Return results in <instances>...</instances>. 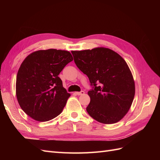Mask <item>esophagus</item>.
<instances>
[{
  "label": "esophagus",
  "instance_id": "1",
  "mask_svg": "<svg viewBox=\"0 0 160 160\" xmlns=\"http://www.w3.org/2000/svg\"><path fill=\"white\" fill-rule=\"evenodd\" d=\"M85 93V92L83 91H81L79 92H75V94L77 95H82Z\"/></svg>",
  "mask_w": 160,
  "mask_h": 160
}]
</instances>
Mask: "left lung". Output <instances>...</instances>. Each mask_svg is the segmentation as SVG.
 <instances>
[{
    "mask_svg": "<svg viewBox=\"0 0 160 160\" xmlns=\"http://www.w3.org/2000/svg\"><path fill=\"white\" fill-rule=\"evenodd\" d=\"M77 67L88 77L91 89L86 110L105 124L118 122L128 113L135 95V83L126 62L108 48L71 51Z\"/></svg>",
    "mask_w": 160,
    "mask_h": 160,
    "instance_id": "left-lung-1",
    "label": "left lung"
}]
</instances>
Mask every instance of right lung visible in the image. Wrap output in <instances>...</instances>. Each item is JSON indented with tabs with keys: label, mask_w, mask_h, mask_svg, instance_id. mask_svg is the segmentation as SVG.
<instances>
[{
	"label": "right lung",
	"mask_w": 160,
	"mask_h": 160,
	"mask_svg": "<svg viewBox=\"0 0 160 160\" xmlns=\"http://www.w3.org/2000/svg\"><path fill=\"white\" fill-rule=\"evenodd\" d=\"M72 60L69 51L52 49L26 57L16 81L17 100L24 112L38 122H47L62 112L71 94L58 75Z\"/></svg>",
	"instance_id": "obj_1"
}]
</instances>
